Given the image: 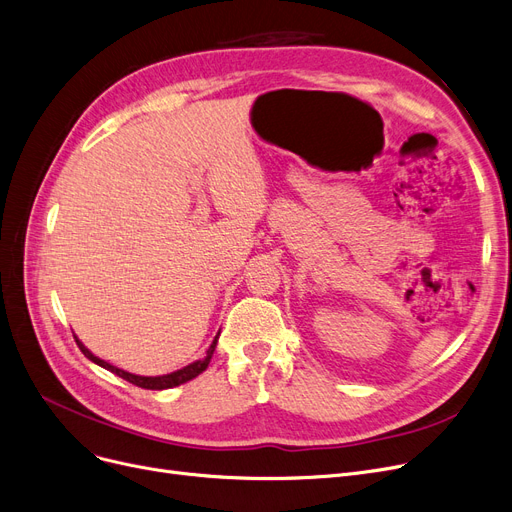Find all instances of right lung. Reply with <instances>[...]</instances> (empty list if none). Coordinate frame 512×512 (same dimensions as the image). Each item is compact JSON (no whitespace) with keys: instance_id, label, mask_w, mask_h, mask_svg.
Returning <instances> with one entry per match:
<instances>
[{"instance_id":"right-lung-1","label":"right lung","mask_w":512,"mask_h":512,"mask_svg":"<svg viewBox=\"0 0 512 512\" xmlns=\"http://www.w3.org/2000/svg\"><path fill=\"white\" fill-rule=\"evenodd\" d=\"M77 345H79V349L83 351L85 358H90L94 364H98V366H102V368L110 370L113 374L121 376V379L129 381L131 385L142 387V389H157V391H161V389H171V387H177V385H184V383L192 381L194 376H198L201 372H205V370H207V366H209V362H211V355H213V351H215L217 337H215V341L211 343V347H209V351H207V358H205V360L192 362L190 366H186V368H182V370L171 372V374H163V376H138V374H129V372H125V370H121V368H117V366H110L108 362H104V360L96 358V355H94L90 349H87L79 339H77Z\"/></svg>"}]
</instances>
